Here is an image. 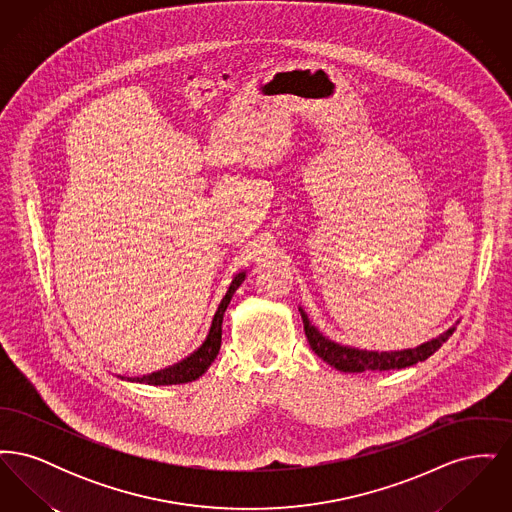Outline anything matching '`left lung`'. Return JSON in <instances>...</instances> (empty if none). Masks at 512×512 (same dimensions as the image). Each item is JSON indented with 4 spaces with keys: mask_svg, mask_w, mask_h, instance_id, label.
I'll use <instances>...</instances> for the list:
<instances>
[{
    "mask_svg": "<svg viewBox=\"0 0 512 512\" xmlns=\"http://www.w3.org/2000/svg\"><path fill=\"white\" fill-rule=\"evenodd\" d=\"M301 311V309H299ZM303 328L309 345L318 357L341 372H366V370H399L405 366H413L416 363L426 361L430 355H434L439 347L449 340V336L455 332V328H449L445 334H441L436 340L428 341L416 349L405 351H391V353H376V351H359L341 347L334 341L326 340L320 336L315 326L309 324V318L301 311Z\"/></svg>",
    "mask_w": 512,
    "mask_h": 512,
    "instance_id": "1",
    "label": "left lung"
}]
</instances>
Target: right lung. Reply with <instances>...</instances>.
<instances>
[{
  "label": "right lung",
  "mask_w": 512,
  "mask_h": 512,
  "mask_svg": "<svg viewBox=\"0 0 512 512\" xmlns=\"http://www.w3.org/2000/svg\"><path fill=\"white\" fill-rule=\"evenodd\" d=\"M245 274H238L230 288L228 293L224 295V299L220 301L219 311L215 313L213 318V324H211V330H209V336L205 343L195 351L194 355H190L188 359H184L182 363L178 365L169 366L165 370H159V372H153V374H147L142 378H132V382H140V384H149V386H172V384H186V382H192L195 378H199L211 363L217 359L220 349V340H222V317H224V311L232 299L234 292L240 288V284L244 282Z\"/></svg>",
  "instance_id": "1"
}]
</instances>
